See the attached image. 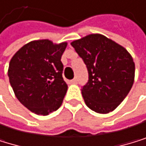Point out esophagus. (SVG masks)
<instances>
[{"instance_id": "34e87169", "label": "esophagus", "mask_w": 146, "mask_h": 146, "mask_svg": "<svg viewBox=\"0 0 146 146\" xmlns=\"http://www.w3.org/2000/svg\"><path fill=\"white\" fill-rule=\"evenodd\" d=\"M77 82H78V80H77V78L75 77V78H74L72 80H71V83H72V84H76L77 83Z\"/></svg>"}]
</instances>
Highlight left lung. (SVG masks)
<instances>
[{"instance_id": "1", "label": "left lung", "mask_w": 146, "mask_h": 146, "mask_svg": "<svg viewBox=\"0 0 146 146\" xmlns=\"http://www.w3.org/2000/svg\"><path fill=\"white\" fill-rule=\"evenodd\" d=\"M89 72L82 88L87 106L98 113L113 111L127 97L135 78L130 54L102 34H90L71 43Z\"/></svg>"}]
</instances>
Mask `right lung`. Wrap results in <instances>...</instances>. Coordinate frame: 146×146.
<instances>
[{"mask_svg":"<svg viewBox=\"0 0 146 146\" xmlns=\"http://www.w3.org/2000/svg\"><path fill=\"white\" fill-rule=\"evenodd\" d=\"M66 42L33 40L23 46L9 62L8 75L17 98L31 112L48 115L62 105L67 85L61 56Z\"/></svg>","mask_w":146,"mask_h":146,"instance_id":"add662e5","label":"right lung"}]
</instances>
